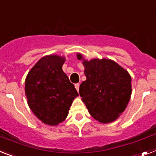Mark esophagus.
I'll list each match as a JSON object with an SVG mask.
<instances>
[{
  "mask_svg": "<svg viewBox=\"0 0 156 156\" xmlns=\"http://www.w3.org/2000/svg\"><path fill=\"white\" fill-rule=\"evenodd\" d=\"M79 87H80V84L79 83H77V84H75V88L77 90H79Z\"/></svg>",
  "mask_w": 156,
  "mask_h": 156,
  "instance_id": "obj_1",
  "label": "esophagus"
}]
</instances>
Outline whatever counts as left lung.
<instances>
[{"label": "left lung", "instance_id": "1", "mask_svg": "<svg viewBox=\"0 0 156 156\" xmlns=\"http://www.w3.org/2000/svg\"><path fill=\"white\" fill-rule=\"evenodd\" d=\"M82 60L87 80L79 87V94L91 116L102 123L114 122L125 111L131 94V78L126 69L107 58Z\"/></svg>", "mask_w": 156, "mask_h": 156}]
</instances>
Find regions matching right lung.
Returning a JSON list of instances; mask_svg holds the SVG:
<instances>
[{"mask_svg":"<svg viewBox=\"0 0 156 156\" xmlns=\"http://www.w3.org/2000/svg\"><path fill=\"white\" fill-rule=\"evenodd\" d=\"M65 61V57L55 54L43 57L25 78L29 107L41 122L49 126H57L66 119L72 102L78 96L62 70Z\"/></svg>","mask_w":156,"mask_h":156,"instance_id":"obj_1","label":"right lung"}]
</instances>
